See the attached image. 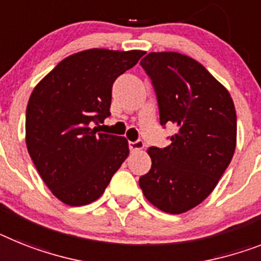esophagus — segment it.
Listing matches in <instances>:
<instances>
[{
    "label": "esophagus",
    "instance_id": "obj_1",
    "mask_svg": "<svg viewBox=\"0 0 261 261\" xmlns=\"http://www.w3.org/2000/svg\"><path fill=\"white\" fill-rule=\"evenodd\" d=\"M128 147H130L131 152H135V151H141L142 148L144 147V143L143 141L138 139V141L135 142H128Z\"/></svg>",
    "mask_w": 261,
    "mask_h": 261
}]
</instances>
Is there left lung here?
<instances>
[{"label": "left lung", "instance_id": "obj_1", "mask_svg": "<svg viewBox=\"0 0 261 261\" xmlns=\"http://www.w3.org/2000/svg\"><path fill=\"white\" fill-rule=\"evenodd\" d=\"M141 66L154 86L161 124H174L176 134L167 147L148 148L152 164L139 186L161 211L183 214L214 191L231 163L233 100L203 65L179 53H150Z\"/></svg>", "mask_w": 261, "mask_h": 261}]
</instances>
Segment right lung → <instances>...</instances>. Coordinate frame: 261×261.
I'll return each instance as SVG.
<instances>
[{
  "label": "right lung",
  "mask_w": 261,
  "mask_h": 261,
  "mask_svg": "<svg viewBox=\"0 0 261 261\" xmlns=\"http://www.w3.org/2000/svg\"><path fill=\"white\" fill-rule=\"evenodd\" d=\"M143 54L107 49L76 53L33 90L26 107V146L45 185L65 204L97 200L128 156L126 138L91 127L110 117L113 83Z\"/></svg>",
  "instance_id": "1"
}]
</instances>
